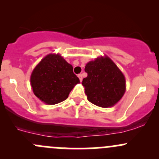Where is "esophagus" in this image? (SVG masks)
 Returning <instances> with one entry per match:
<instances>
[{
	"label": "esophagus",
	"instance_id": "34e87169",
	"mask_svg": "<svg viewBox=\"0 0 159 159\" xmlns=\"http://www.w3.org/2000/svg\"><path fill=\"white\" fill-rule=\"evenodd\" d=\"M78 78H79V79H80V81H82V75H81V74H79V75H78Z\"/></svg>",
	"mask_w": 159,
	"mask_h": 159
}]
</instances>
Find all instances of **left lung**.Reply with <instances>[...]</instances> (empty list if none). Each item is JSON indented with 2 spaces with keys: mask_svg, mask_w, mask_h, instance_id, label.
<instances>
[{
  "mask_svg": "<svg viewBox=\"0 0 159 159\" xmlns=\"http://www.w3.org/2000/svg\"><path fill=\"white\" fill-rule=\"evenodd\" d=\"M87 78L82 85L88 100L101 108H111L121 99L126 91L124 74L108 56H99L85 65Z\"/></svg>",
  "mask_w": 159,
  "mask_h": 159,
  "instance_id": "8db88e82",
  "label": "left lung"
}]
</instances>
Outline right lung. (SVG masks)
Here are the masks:
<instances>
[{"label":"right lung","mask_w":159,"mask_h":159,"mask_svg":"<svg viewBox=\"0 0 159 159\" xmlns=\"http://www.w3.org/2000/svg\"><path fill=\"white\" fill-rule=\"evenodd\" d=\"M34 94L46 105H52L66 100L80 80L73 67L60 54H47L32 70L30 78Z\"/></svg>","instance_id":"right-lung-1"}]
</instances>
